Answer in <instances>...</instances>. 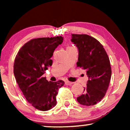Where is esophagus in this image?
<instances>
[{
  "label": "esophagus",
  "instance_id": "1",
  "mask_svg": "<svg viewBox=\"0 0 130 130\" xmlns=\"http://www.w3.org/2000/svg\"><path fill=\"white\" fill-rule=\"evenodd\" d=\"M65 84L66 85H68V86H70V85L72 84L73 83L72 82H70V81H66L65 82Z\"/></svg>",
  "mask_w": 130,
  "mask_h": 130
}]
</instances>
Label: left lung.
Instances as JSON below:
<instances>
[{
    "label": "left lung",
    "instance_id": "1",
    "mask_svg": "<svg viewBox=\"0 0 130 130\" xmlns=\"http://www.w3.org/2000/svg\"><path fill=\"white\" fill-rule=\"evenodd\" d=\"M71 41L77 47V67L86 70L89 80L83 94L76 99L80 104L90 106L103 99L111 76L109 58L103 46L86 34H72Z\"/></svg>",
    "mask_w": 130,
    "mask_h": 130
}]
</instances>
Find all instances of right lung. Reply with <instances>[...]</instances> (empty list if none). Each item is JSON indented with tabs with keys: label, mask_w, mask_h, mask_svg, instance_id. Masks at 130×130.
Masks as SVG:
<instances>
[{
	"label": "right lung",
	"mask_w": 130,
	"mask_h": 130,
	"mask_svg": "<svg viewBox=\"0 0 130 130\" xmlns=\"http://www.w3.org/2000/svg\"><path fill=\"white\" fill-rule=\"evenodd\" d=\"M62 41L61 36L32 39L20 48L14 60V74L19 88L29 103L41 111L55 106L58 89L64 84L62 80L49 82L43 77L52 66L54 51Z\"/></svg>",
	"instance_id": "1"
}]
</instances>
